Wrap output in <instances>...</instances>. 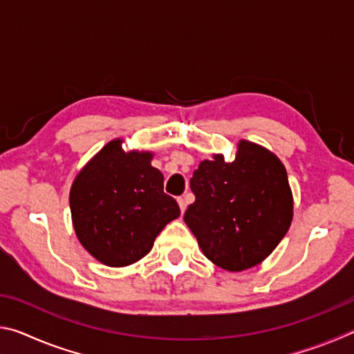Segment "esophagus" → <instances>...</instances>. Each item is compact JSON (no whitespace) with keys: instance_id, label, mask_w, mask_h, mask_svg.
<instances>
[{"instance_id":"1","label":"esophagus","mask_w":354,"mask_h":354,"mask_svg":"<svg viewBox=\"0 0 354 354\" xmlns=\"http://www.w3.org/2000/svg\"><path fill=\"white\" fill-rule=\"evenodd\" d=\"M178 205H179V209H181V212L184 214L185 207H187V203H185V198H183V196H179V198H178Z\"/></svg>"}]
</instances>
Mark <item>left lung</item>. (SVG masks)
<instances>
[{"instance_id": "left-lung-1", "label": "left lung", "mask_w": 354, "mask_h": 354, "mask_svg": "<svg viewBox=\"0 0 354 354\" xmlns=\"http://www.w3.org/2000/svg\"><path fill=\"white\" fill-rule=\"evenodd\" d=\"M195 203L184 221L209 261L227 272L261 263L283 241L293 198L281 160L257 143L241 140L236 158L203 160L190 179Z\"/></svg>"}]
</instances>
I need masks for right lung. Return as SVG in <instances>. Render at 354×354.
I'll list each match as a JSON object with an SVG mask.
<instances>
[{"mask_svg":"<svg viewBox=\"0 0 354 354\" xmlns=\"http://www.w3.org/2000/svg\"><path fill=\"white\" fill-rule=\"evenodd\" d=\"M122 143H106L70 190L77 239L109 267L131 266L147 256L164 226L181 214L175 198L164 194V175L151 165L153 153H127Z\"/></svg>","mask_w":354,"mask_h":354,"instance_id":"obj_1","label":"right lung"}]
</instances>
